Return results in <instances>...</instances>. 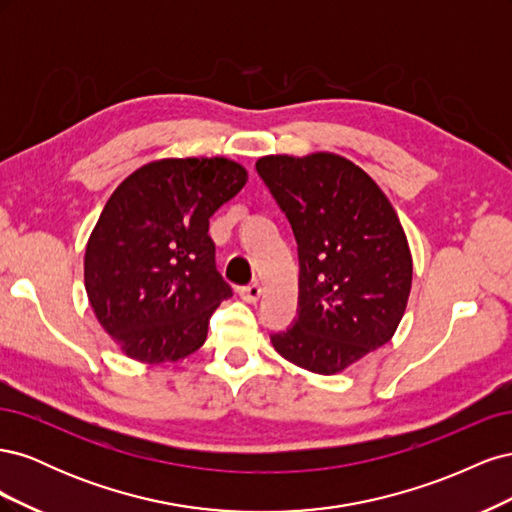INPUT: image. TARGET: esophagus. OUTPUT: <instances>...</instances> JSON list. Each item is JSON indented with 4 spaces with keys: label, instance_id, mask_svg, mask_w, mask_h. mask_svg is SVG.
Instances as JSON below:
<instances>
[{
    "label": "esophagus",
    "instance_id": "1",
    "mask_svg": "<svg viewBox=\"0 0 512 512\" xmlns=\"http://www.w3.org/2000/svg\"><path fill=\"white\" fill-rule=\"evenodd\" d=\"M239 294H241V299H243L245 303H256V301L260 299V294H262V286H260L258 282H254V284H250V286H243V288L239 290Z\"/></svg>",
    "mask_w": 512,
    "mask_h": 512
}]
</instances>
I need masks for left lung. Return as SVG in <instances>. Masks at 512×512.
Wrapping results in <instances>:
<instances>
[{
    "label": "left lung",
    "mask_w": 512,
    "mask_h": 512,
    "mask_svg": "<svg viewBox=\"0 0 512 512\" xmlns=\"http://www.w3.org/2000/svg\"><path fill=\"white\" fill-rule=\"evenodd\" d=\"M258 175L299 245V318L271 335L286 361L333 376L391 342L412 288L406 232L363 168L329 151L265 156Z\"/></svg>",
    "instance_id": "left-lung-1"
}]
</instances>
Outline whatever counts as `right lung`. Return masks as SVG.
Wrapping results in <instances>:
<instances>
[{
  "label": "right lung",
  "instance_id": "obj_1",
  "mask_svg": "<svg viewBox=\"0 0 512 512\" xmlns=\"http://www.w3.org/2000/svg\"><path fill=\"white\" fill-rule=\"evenodd\" d=\"M247 181L228 158H166L119 183L91 230L85 290L102 329L134 361H179L205 344L232 288L215 267L209 218Z\"/></svg>",
  "mask_w": 512,
  "mask_h": 512
}]
</instances>
